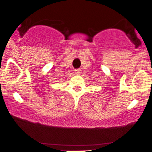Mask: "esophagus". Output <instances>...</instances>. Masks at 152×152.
<instances>
[{"label": "esophagus", "mask_w": 152, "mask_h": 152, "mask_svg": "<svg viewBox=\"0 0 152 152\" xmlns=\"http://www.w3.org/2000/svg\"><path fill=\"white\" fill-rule=\"evenodd\" d=\"M81 71H82L81 69H76V70H75V73H76V74H80Z\"/></svg>", "instance_id": "esophagus-1"}]
</instances>
